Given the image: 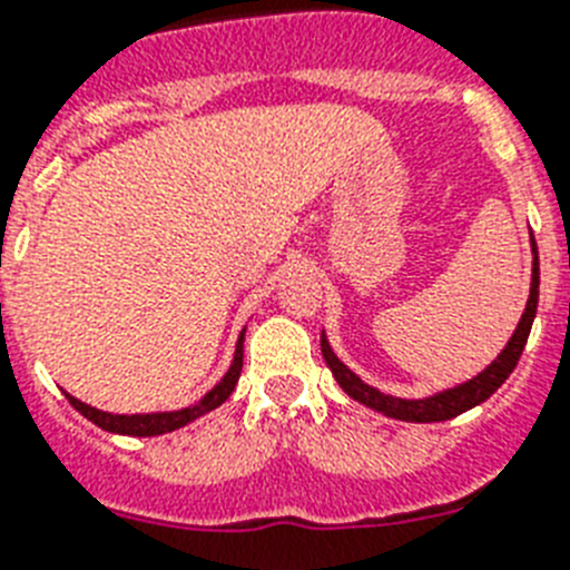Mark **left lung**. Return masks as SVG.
<instances>
[{
    "label": "left lung",
    "mask_w": 570,
    "mask_h": 570,
    "mask_svg": "<svg viewBox=\"0 0 570 570\" xmlns=\"http://www.w3.org/2000/svg\"><path fill=\"white\" fill-rule=\"evenodd\" d=\"M530 246H533V275H530L528 307H524V313H521L519 327L513 330V336H510V342H507L504 351L492 358L490 365H487L481 374L472 376V380H466V382H461V385H455V389H446V391H438V394H432V396H423V400H403V396L382 394V391L371 389L367 382L358 380L351 367L344 365L342 358L333 353L327 336L322 333V356H324V362H327L330 371H333V376H336L338 385H342L344 394L353 396L356 403L367 405V409L382 411L385 417L405 420V423H440V420H452V417H458V414H463V411L475 409V405H481L484 400H490V396L495 394L501 385H504L507 376L513 374V367L519 365V356H521V351H524V344H528L533 318H537L539 252H537V240H533V234H530Z\"/></svg>",
    "instance_id": "left-lung-1"
}]
</instances>
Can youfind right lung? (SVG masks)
I'll return each mask as SVG.
<instances>
[{"mask_svg": "<svg viewBox=\"0 0 570 570\" xmlns=\"http://www.w3.org/2000/svg\"><path fill=\"white\" fill-rule=\"evenodd\" d=\"M243 336H246V330L240 333L237 338V347H234V358H232V367L226 371V376L214 385L208 394L199 400V403L188 405V409H179V411H153V414H109V411H100L92 409V405L80 403L75 400L71 394L69 403L83 414L86 420H92L95 425H100L104 432H112V434H130V438H156V434H167V432H176L181 425L194 423L196 417H203L208 411H214L217 405H223L232 396L234 385L240 380V371H243Z\"/></svg>", "mask_w": 570, "mask_h": 570, "instance_id": "right-lung-1", "label": "right lung"}]
</instances>
